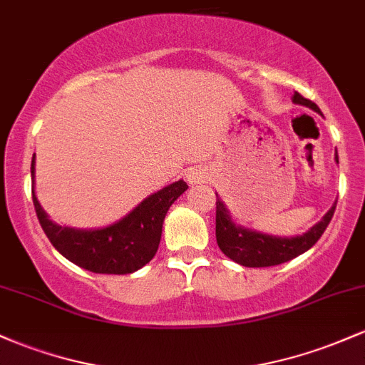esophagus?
I'll use <instances>...</instances> for the list:
<instances>
[{
  "mask_svg": "<svg viewBox=\"0 0 365 365\" xmlns=\"http://www.w3.org/2000/svg\"><path fill=\"white\" fill-rule=\"evenodd\" d=\"M187 178H189L190 183H199V182H204V180H206V173L201 170H192V171H189V175H187Z\"/></svg>",
  "mask_w": 365,
  "mask_h": 365,
  "instance_id": "34e87169",
  "label": "esophagus"
}]
</instances>
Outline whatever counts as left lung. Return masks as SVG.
Masks as SVG:
<instances>
[{"label":"left lung","mask_w":365,"mask_h":365,"mask_svg":"<svg viewBox=\"0 0 365 365\" xmlns=\"http://www.w3.org/2000/svg\"><path fill=\"white\" fill-rule=\"evenodd\" d=\"M293 102L310 107V109L320 114L319 107L312 100L302 97L298 91H294ZM336 163H338V154H336ZM334 210L336 202L332 204L331 210L327 211L326 216L320 220L317 225L312 227L303 235L275 237V235H267L262 234V232L235 225L232 222V216L228 215L225 204L222 202V199L216 197V242H218L223 255L242 267L256 268L280 265V263H286L296 258V256L303 255L319 241L320 235L329 225Z\"/></svg>","instance_id":"obj_1"}]
</instances>
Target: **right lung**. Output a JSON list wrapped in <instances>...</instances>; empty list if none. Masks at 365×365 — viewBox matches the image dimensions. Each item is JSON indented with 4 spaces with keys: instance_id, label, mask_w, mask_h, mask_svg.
<instances>
[{
    "instance_id": "1",
    "label": "right lung",
    "mask_w": 365,
    "mask_h": 365,
    "mask_svg": "<svg viewBox=\"0 0 365 365\" xmlns=\"http://www.w3.org/2000/svg\"><path fill=\"white\" fill-rule=\"evenodd\" d=\"M33 202L46 237L60 255L93 274H133L154 258L168 210L189 185L183 180L171 183L143 199L131 213L109 227L95 230L62 227L51 222L34 194V158L31 163Z\"/></svg>"
}]
</instances>
